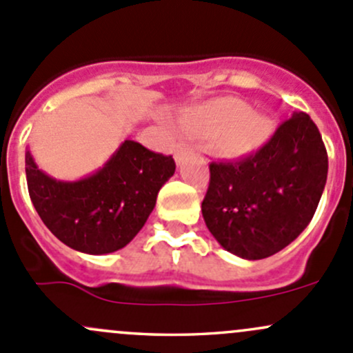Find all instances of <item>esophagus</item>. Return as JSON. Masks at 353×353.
Segmentation results:
<instances>
[{
	"label": "esophagus",
	"instance_id": "esophagus-1",
	"mask_svg": "<svg viewBox=\"0 0 353 353\" xmlns=\"http://www.w3.org/2000/svg\"><path fill=\"white\" fill-rule=\"evenodd\" d=\"M195 151L192 150V148H187V146H180L178 150L175 151V161L176 165H181V163L185 161L187 158H190V156H194Z\"/></svg>",
	"mask_w": 353,
	"mask_h": 353
}]
</instances>
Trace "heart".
Returning <instances> with one entry per match:
<instances>
[{"instance_id":"heart-1","label":"heart","mask_w":353,"mask_h":353,"mask_svg":"<svg viewBox=\"0 0 353 353\" xmlns=\"http://www.w3.org/2000/svg\"><path fill=\"white\" fill-rule=\"evenodd\" d=\"M183 125L207 136H219L221 146L231 156L252 154L274 130L267 115H252V107L238 98H221L195 108L183 119Z\"/></svg>"}]
</instances>
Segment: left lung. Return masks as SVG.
Returning a JSON list of instances; mask_svg holds the SVG:
<instances>
[{
    "label": "left lung",
    "instance_id": "left-lung-1",
    "mask_svg": "<svg viewBox=\"0 0 353 353\" xmlns=\"http://www.w3.org/2000/svg\"><path fill=\"white\" fill-rule=\"evenodd\" d=\"M209 168L202 202L207 228L232 255L261 260L311 223L325 190L328 154L310 115L294 112L256 152Z\"/></svg>",
    "mask_w": 353,
    "mask_h": 353
}]
</instances>
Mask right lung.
<instances>
[{
	"label": "right lung",
	"mask_w": 353,
	"mask_h": 353,
	"mask_svg": "<svg viewBox=\"0 0 353 353\" xmlns=\"http://www.w3.org/2000/svg\"><path fill=\"white\" fill-rule=\"evenodd\" d=\"M172 156L125 139L90 176L63 181L25 152L28 194L49 231L76 252L105 255L129 245L143 230L158 192L175 173Z\"/></svg>",
	"instance_id": "add662e5"
}]
</instances>
